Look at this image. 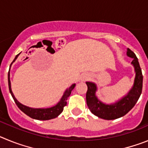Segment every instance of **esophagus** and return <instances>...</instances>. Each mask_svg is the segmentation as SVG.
<instances>
[{
  "mask_svg": "<svg viewBox=\"0 0 148 148\" xmlns=\"http://www.w3.org/2000/svg\"><path fill=\"white\" fill-rule=\"evenodd\" d=\"M90 75H89V74H85V75H84L83 76H82V80L83 81H86L87 80L88 78H90Z\"/></svg>",
  "mask_w": 148,
  "mask_h": 148,
  "instance_id": "1",
  "label": "esophagus"
}]
</instances>
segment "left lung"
I'll list each match as a JSON object with an SVG mask.
<instances>
[{"label": "left lung", "mask_w": 148, "mask_h": 148, "mask_svg": "<svg viewBox=\"0 0 148 148\" xmlns=\"http://www.w3.org/2000/svg\"><path fill=\"white\" fill-rule=\"evenodd\" d=\"M127 55L133 58L131 64L135 69L136 76L133 87L129 92L117 102L111 104H106L101 102L95 95V92L97 90L95 84L89 82H86L87 85V91L86 94L87 104L92 113L99 118L106 120H113L122 117L135 106L137 101L140 97L143 83V75L140 65L136 56L133 51L127 49Z\"/></svg>", "instance_id": "obj_1"}]
</instances>
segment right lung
<instances>
[{
	"mask_svg": "<svg viewBox=\"0 0 148 148\" xmlns=\"http://www.w3.org/2000/svg\"><path fill=\"white\" fill-rule=\"evenodd\" d=\"M20 54V53H19ZM19 54L15 56V59L12 62L15 61L18 58V56H19ZM10 73H8V84H9V89H10V92L11 93L13 99L15 101V104H17V106L18 107V108L25 113L26 115H27L28 116L31 117L32 119L37 120H49L52 119H55L56 117H58L61 113H62L64 108L66 105V100L69 98V96L71 94L72 90L74 89L75 86V84H73L70 86L68 89H66V90L64 92L63 96L61 97V100L59 101V102L56 105L53 106L52 108H31L27 107V106L23 105V104H21L16 99H15V95H13V92L12 91L11 89V82H10Z\"/></svg>",
	"mask_w": 148,
	"mask_h": 148,
	"instance_id": "add662e5",
	"label": "right lung"
}]
</instances>
